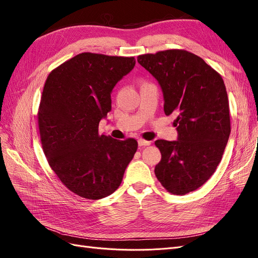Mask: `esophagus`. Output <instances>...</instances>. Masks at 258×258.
I'll list each match as a JSON object with an SVG mask.
<instances>
[{
    "mask_svg": "<svg viewBox=\"0 0 258 258\" xmlns=\"http://www.w3.org/2000/svg\"><path fill=\"white\" fill-rule=\"evenodd\" d=\"M138 143H139V146H148V145H151V141H146V140H143V139H140L139 141H138Z\"/></svg>",
    "mask_w": 258,
    "mask_h": 258,
    "instance_id": "1",
    "label": "esophagus"
}]
</instances>
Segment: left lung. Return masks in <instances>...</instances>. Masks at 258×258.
Returning a JSON list of instances; mask_svg holds the SVG:
<instances>
[{"label":"left lung","instance_id":"8db88e82","mask_svg":"<svg viewBox=\"0 0 258 258\" xmlns=\"http://www.w3.org/2000/svg\"><path fill=\"white\" fill-rule=\"evenodd\" d=\"M159 83L166 115L174 114L176 141L157 140L161 160L155 174L173 195L196 190L221 162L230 135L227 91L222 76L204 59L184 49L138 57Z\"/></svg>","mask_w":258,"mask_h":258}]
</instances>
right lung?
Instances as JSON below:
<instances>
[{
    "label": "right lung",
    "instance_id": "obj_1",
    "mask_svg": "<svg viewBox=\"0 0 258 258\" xmlns=\"http://www.w3.org/2000/svg\"><path fill=\"white\" fill-rule=\"evenodd\" d=\"M135 66V57L83 52L52 70L44 85L37 113L43 151L62 184L83 198L113 194L137 152L135 139L99 135L113 88Z\"/></svg>",
    "mask_w": 258,
    "mask_h": 258
}]
</instances>
